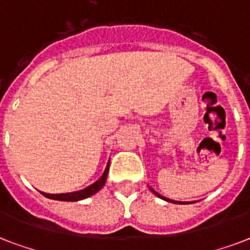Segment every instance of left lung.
Instances as JSON below:
<instances>
[{"mask_svg": "<svg viewBox=\"0 0 250 250\" xmlns=\"http://www.w3.org/2000/svg\"><path fill=\"white\" fill-rule=\"evenodd\" d=\"M150 190H151L152 193H154V194H155V195H158L159 198L164 199V201H168V202H172V204H180V205H183V202H177V201H172V199H168V198H166V197H163V195H160L159 193H156V191L154 190V189H151V188H150Z\"/></svg>", "mask_w": 250, "mask_h": 250, "instance_id": "8db88e82", "label": "left lung"}]
</instances>
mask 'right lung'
<instances>
[{
    "instance_id": "add662e5",
    "label": "right lung",
    "mask_w": 250,
    "mask_h": 250,
    "mask_svg": "<svg viewBox=\"0 0 250 250\" xmlns=\"http://www.w3.org/2000/svg\"><path fill=\"white\" fill-rule=\"evenodd\" d=\"M108 171H109V163H108L103 176H102L96 183H94L92 185H90V187H87L86 189H83V190L73 191V193H62V194H48V193H42V194L44 195V197H46V198L57 199V201H81V199H84L87 198V197H90V195L95 194L96 191H99L104 187L105 180H107Z\"/></svg>"
}]
</instances>
